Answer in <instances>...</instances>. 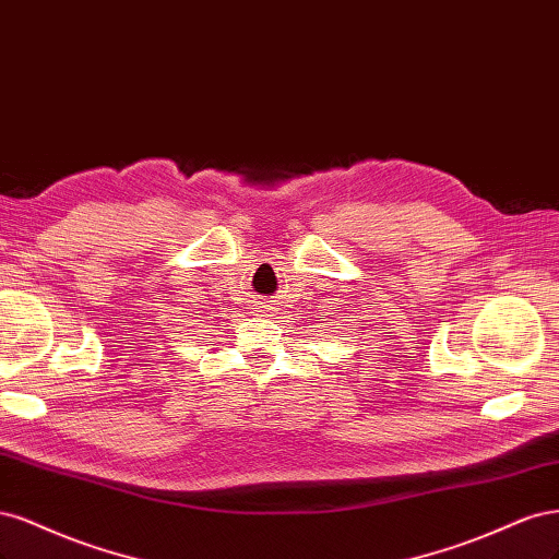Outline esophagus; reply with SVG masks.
<instances>
[{
    "instance_id": "1",
    "label": "esophagus",
    "mask_w": 559,
    "mask_h": 559,
    "mask_svg": "<svg viewBox=\"0 0 559 559\" xmlns=\"http://www.w3.org/2000/svg\"><path fill=\"white\" fill-rule=\"evenodd\" d=\"M269 311H272V306H269L266 301H262V306H260V313H262V316H269Z\"/></svg>"
}]
</instances>
